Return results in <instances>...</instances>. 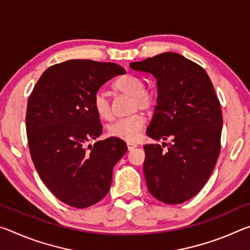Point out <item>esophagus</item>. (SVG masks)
<instances>
[{"mask_svg": "<svg viewBox=\"0 0 250 250\" xmlns=\"http://www.w3.org/2000/svg\"><path fill=\"white\" fill-rule=\"evenodd\" d=\"M126 146H128V150H129V151H131V150H133L134 147H137V143L128 141V142H126Z\"/></svg>", "mask_w": 250, "mask_h": 250, "instance_id": "1", "label": "esophagus"}]
</instances>
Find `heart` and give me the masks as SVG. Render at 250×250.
I'll list each match as a JSON object with an SVG mask.
<instances>
[{
	"label": "heart",
	"mask_w": 250,
	"mask_h": 250,
	"mask_svg": "<svg viewBox=\"0 0 250 250\" xmlns=\"http://www.w3.org/2000/svg\"><path fill=\"white\" fill-rule=\"evenodd\" d=\"M113 88L121 94L128 95L133 98V109L149 110L153 107L155 99L153 95L146 91V83L141 78L133 75H126L113 83ZM92 104L97 115L101 119L109 120L112 116V109L110 100L104 91H98L94 97ZM146 125V118L142 115H134L124 119L112 122L109 125V134L112 137L120 138L122 140L134 141L140 135L141 130Z\"/></svg>",
	"instance_id": "1"
}]
</instances>
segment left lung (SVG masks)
<instances>
[{
  "label": "left lung",
  "mask_w": 250,
  "mask_h": 250,
  "mask_svg": "<svg viewBox=\"0 0 250 250\" xmlns=\"http://www.w3.org/2000/svg\"><path fill=\"white\" fill-rule=\"evenodd\" d=\"M130 67L156 80L158 98L146 135L173 141L143 146L147 189L161 202L181 204L195 196L214 171L221 151V104L206 71L180 54L163 53Z\"/></svg>",
  "instance_id": "1"
}]
</instances>
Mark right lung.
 Masks as SVG:
<instances>
[{
  "instance_id": "add662e5",
  "label": "right lung",
  "mask_w": 250,
  "mask_h": 250,
  "mask_svg": "<svg viewBox=\"0 0 250 250\" xmlns=\"http://www.w3.org/2000/svg\"><path fill=\"white\" fill-rule=\"evenodd\" d=\"M125 70L113 62L70 59L46 69L28 98L26 132L41 180L59 201L84 208L107 195L112 170L128 151L120 138L86 143L103 133L92 104L104 83Z\"/></svg>"
}]
</instances>
